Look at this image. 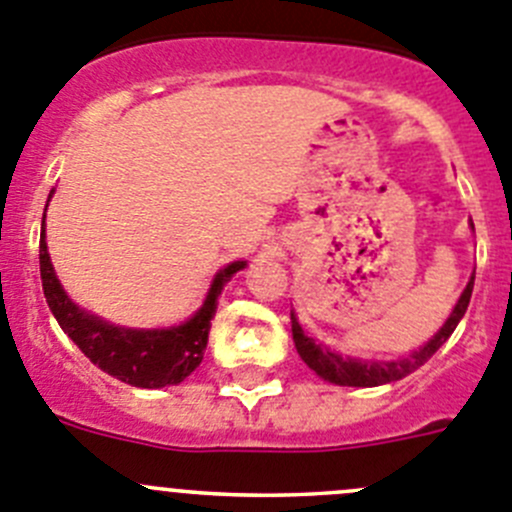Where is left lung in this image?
Returning <instances> with one entry per match:
<instances>
[{
    "instance_id": "8db88e82",
    "label": "left lung",
    "mask_w": 512,
    "mask_h": 512,
    "mask_svg": "<svg viewBox=\"0 0 512 512\" xmlns=\"http://www.w3.org/2000/svg\"><path fill=\"white\" fill-rule=\"evenodd\" d=\"M472 285H475V272H472L470 283L465 285V290H462V295L457 298L455 308H452L450 318L442 323V328H439V331L434 333L424 346H419L417 351H412L409 356L396 358V361H364V358L341 356L338 351H331L326 343H318L315 338H310L308 333L303 331V326L298 323V318H295V310H290L295 348H298L305 366H308L310 371H315L323 381H331V384H338V386L391 384V381L404 379V376L417 371L422 364H427L429 358L439 351V346H444V341L455 333L457 323L462 321V315H465L467 305H470Z\"/></svg>"
}]
</instances>
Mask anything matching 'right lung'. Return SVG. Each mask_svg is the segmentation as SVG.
Instances as JSON below:
<instances>
[{
	"label": "right lung",
	"mask_w": 512,
	"mask_h": 512,
	"mask_svg": "<svg viewBox=\"0 0 512 512\" xmlns=\"http://www.w3.org/2000/svg\"><path fill=\"white\" fill-rule=\"evenodd\" d=\"M55 189L50 191V199ZM47 199V202H50ZM47 212V207H45ZM245 260L229 262L214 275L207 290L202 308L186 318L179 326L169 328H126L111 321H103L100 315L80 308L70 300L62 283L57 280L52 267L50 252L45 242V214H42L40 232V275L42 290H45L47 305H50L55 321L73 338L75 346L93 361L98 369L111 374L123 384L138 386V389H161V386H176L202 364L207 351L209 328L217 313V298L222 295L224 285L232 275L245 267Z\"/></svg>",
	"instance_id": "1"
}]
</instances>
